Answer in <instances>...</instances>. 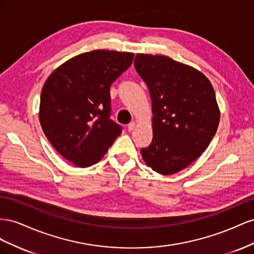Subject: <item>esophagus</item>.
Returning a JSON list of instances; mask_svg holds the SVG:
<instances>
[{"instance_id": "1", "label": "esophagus", "mask_w": 254, "mask_h": 254, "mask_svg": "<svg viewBox=\"0 0 254 254\" xmlns=\"http://www.w3.org/2000/svg\"><path fill=\"white\" fill-rule=\"evenodd\" d=\"M135 127H136V123H135V122H131V123H129V125L127 126L128 132H133Z\"/></svg>"}]
</instances>
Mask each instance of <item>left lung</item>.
I'll list each match as a JSON object with an SVG mask.
<instances>
[{
	"instance_id": "obj_1",
	"label": "left lung",
	"mask_w": 254,
	"mask_h": 254,
	"mask_svg": "<svg viewBox=\"0 0 254 254\" xmlns=\"http://www.w3.org/2000/svg\"><path fill=\"white\" fill-rule=\"evenodd\" d=\"M135 69L152 101L153 138L140 150L147 166L163 176L185 169L207 149L220 111L209 79L166 55L138 53Z\"/></svg>"
}]
</instances>
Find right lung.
<instances>
[{
    "label": "right lung",
    "mask_w": 254,
    "mask_h": 254,
    "mask_svg": "<svg viewBox=\"0 0 254 254\" xmlns=\"http://www.w3.org/2000/svg\"><path fill=\"white\" fill-rule=\"evenodd\" d=\"M134 53L95 50L68 60L42 87L39 121L48 140L77 167L100 162L121 127L110 119L112 83Z\"/></svg>",
    "instance_id": "right-lung-1"
}]
</instances>
